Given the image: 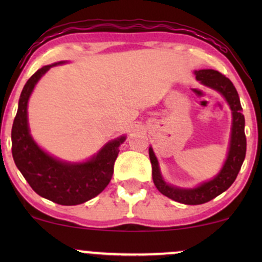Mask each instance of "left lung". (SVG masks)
Returning <instances> with one entry per match:
<instances>
[{
    "label": "left lung",
    "mask_w": 262,
    "mask_h": 262,
    "mask_svg": "<svg viewBox=\"0 0 262 262\" xmlns=\"http://www.w3.org/2000/svg\"><path fill=\"white\" fill-rule=\"evenodd\" d=\"M194 74H196V79L201 81L204 86H208L222 93L229 103L231 110L233 123H231L229 151H228L227 160H225L222 170L214 179L201 183L196 188L175 187V186H171L164 181L160 169H159L158 159H156L152 149L149 148V156L152 167V181H154L156 188L164 196L169 197L176 202L191 204V206L209 202L210 200L227 191L235 181L246 154V137L244 130L245 118L244 114L242 113L243 108L240 104L239 95H237L233 82L219 71L212 70V69L194 71Z\"/></svg>",
    "instance_id": "1"
}]
</instances>
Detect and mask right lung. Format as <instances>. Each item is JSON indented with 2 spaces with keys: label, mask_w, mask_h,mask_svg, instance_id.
Returning <instances> with one entry per match:
<instances>
[{
  "label": "right lung",
  "mask_w": 262,
  "mask_h": 262,
  "mask_svg": "<svg viewBox=\"0 0 262 262\" xmlns=\"http://www.w3.org/2000/svg\"><path fill=\"white\" fill-rule=\"evenodd\" d=\"M58 64L39 69L23 87L12 125V155L18 170L39 196L62 206H76L96 197L107 187L112 179L119 145L125 137L110 141L97 155L79 164L61 161L39 148L29 133L27 106L40 77Z\"/></svg>",
  "instance_id": "add662e5"
}]
</instances>
